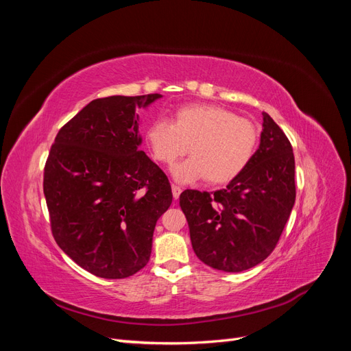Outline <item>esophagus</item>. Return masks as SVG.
I'll use <instances>...</instances> for the list:
<instances>
[{"label":"esophagus","instance_id":"obj_1","mask_svg":"<svg viewBox=\"0 0 351 351\" xmlns=\"http://www.w3.org/2000/svg\"><path fill=\"white\" fill-rule=\"evenodd\" d=\"M171 189H173V196H174V199H178L180 195H182V187L177 186V184H173Z\"/></svg>","mask_w":351,"mask_h":351}]
</instances>
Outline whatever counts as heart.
<instances>
[{
	"instance_id": "heart-1",
	"label": "heart",
	"mask_w": 351,
	"mask_h": 351,
	"mask_svg": "<svg viewBox=\"0 0 351 351\" xmlns=\"http://www.w3.org/2000/svg\"><path fill=\"white\" fill-rule=\"evenodd\" d=\"M146 141L158 162L173 165L180 183L206 178L210 184H224L237 178L256 154L259 129L252 120L219 105H184L174 114V123L154 120L146 130Z\"/></svg>"
}]
</instances>
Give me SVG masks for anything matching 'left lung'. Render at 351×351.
<instances>
[{
    "instance_id": "left-lung-1",
    "label": "left lung",
    "mask_w": 351,
    "mask_h": 351,
    "mask_svg": "<svg viewBox=\"0 0 351 351\" xmlns=\"http://www.w3.org/2000/svg\"><path fill=\"white\" fill-rule=\"evenodd\" d=\"M259 149L226 189L184 190L180 206L196 256L224 272L246 271L267 259L295 200L294 154L289 137L267 112Z\"/></svg>"
}]
</instances>
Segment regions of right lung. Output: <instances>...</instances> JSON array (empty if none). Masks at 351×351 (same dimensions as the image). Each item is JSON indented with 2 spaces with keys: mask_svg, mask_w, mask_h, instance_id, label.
Masks as SVG:
<instances>
[{
  "mask_svg": "<svg viewBox=\"0 0 351 351\" xmlns=\"http://www.w3.org/2000/svg\"><path fill=\"white\" fill-rule=\"evenodd\" d=\"M159 93L89 102L61 127L44 168L52 236L79 267L120 280L149 262L168 177L139 151V115Z\"/></svg>",
  "mask_w": 351,
  "mask_h": 351,
  "instance_id": "add662e5",
  "label": "right lung"
}]
</instances>
